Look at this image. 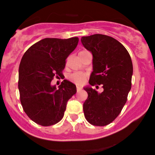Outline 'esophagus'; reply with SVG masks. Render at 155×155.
Instances as JSON below:
<instances>
[{
    "label": "esophagus",
    "mask_w": 155,
    "mask_h": 155,
    "mask_svg": "<svg viewBox=\"0 0 155 155\" xmlns=\"http://www.w3.org/2000/svg\"><path fill=\"white\" fill-rule=\"evenodd\" d=\"M82 87L81 86H79V85H77V86H76V90H77V92H79V91L82 90Z\"/></svg>",
    "instance_id": "34e87169"
}]
</instances>
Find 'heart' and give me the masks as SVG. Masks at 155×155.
<instances>
[{
	"label": "heart",
	"instance_id": "heart-1",
	"mask_svg": "<svg viewBox=\"0 0 155 155\" xmlns=\"http://www.w3.org/2000/svg\"><path fill=\"white\" fill-rule=\"evenodd\" d=\"M86 73H82V72H76V73H72L69 76V79L77 85H83L86 80Z\"/></svg>",
	"mask_w": 155,
	"mask_h": 155
}]
</instances>
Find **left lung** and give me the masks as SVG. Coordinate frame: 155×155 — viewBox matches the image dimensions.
Here are the masks:
<instances>
[{
    "instance_id": "8db88e82",
    "label": "left lung",
    "mask_w": 155,
    "mask_h": 155,
    "mask_svg": "<svg viewBox=\"0 0 155 155\" xmlns=\"http://www.w3.org/2000/svg\"><path fill=\"white\" fill-rule=\"evenodd\" d=\"M82 45L93 54V72L84 87L87 98L83 104L85 118L94 126H106L118 116L131 88L133 64L129 52L120 42L104 34L82 37Z\"/></svg>"
}]
</instances>
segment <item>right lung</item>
Instances as JSON below:
<instances>
[{
	"mask_svg": "<svg viewBox=\"0 0 155 155\" xmlns=\"http://www.w3.org/2000/svg\"><path fill=\"white\" fill-rule=\"evenodd\" d=\"M78 37L45 38L25 52L18 70L20 101L26 115L41 126L62 119L67 103L76 93L74 84L64 80L58 88L51 86L54 76H62L66 59L76 48Z\"/></svg>",
	"mask_w": 155,
	"mask_h": 155,
	"instance_id": "obj_1",
	"label": "right lung"
}]
</instances>
